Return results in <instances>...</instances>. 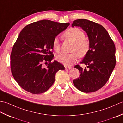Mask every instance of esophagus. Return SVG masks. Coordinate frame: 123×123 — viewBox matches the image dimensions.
Instances as JSON below:
<instances>
[{"label": "esophagus", "instance_id": "1", "mask_svg": "<svg viewBox=\"0 0 123 123\" xmlns=\"http://www.w3.org/2000/svg\"><path fill=\"white\" fill-rule=\"evenodd\" d=\"M65 68L66 70H69V69H71L72 68V67L71 66H65Z\"/></svg>", "mask_w": 123, "mask_h": 123}]
</instances>
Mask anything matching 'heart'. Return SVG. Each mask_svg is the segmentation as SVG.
<instances>
[{"label": "heart", "mask_w": 123, "mask_h": 123, "mask_svg": "<svg viewBox=\"0 0 123 123\" xmlns=\"http://www.w3.org/2000/svg\"><path fill=\"white\" fill-rule=\"evenodd\" d=\"M63 37L74 43L71 54H61L57 55L56 59L60 63L65 66H70L78 60L79 57L86 55L90 49V41L85 37L84 32L77 27H71L67 30ZM52 48L58 52L61 49V44L58 37H55L52 42Z\"/></svg>", "instance_id": "b5f03b06"}]
</instances>
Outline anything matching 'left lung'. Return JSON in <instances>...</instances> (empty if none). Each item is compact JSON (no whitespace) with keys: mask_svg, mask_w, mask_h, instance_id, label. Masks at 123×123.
<instances>
[{"mask_svg":"<svg viewBox=\"0 0 123 123\" xmlns=\"http://www.w3.org/2000/svg\"><path fill=\"white\" fill-rule=\"evenodd\" d=\"M72 26L81 27L87 33L90 44L88 52L80 62L87 67L75 66L79 70L80 75L73 80L74 85L82 92H95L105 86L115 68V44L107 30L98 23L79 19L73 21Z\"/></svg>","mask_w":123,"mask_h":123,"instance_id":"obj_1","label":"left lung"}]
</instances>
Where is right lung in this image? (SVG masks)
<instances>
[{
    "instance_id": "obj_1",
    "label": "right lung",
    "mask_w": 123,
    "mask_h": 123,
    "mask_svg": "<svg viewBox=\"0 0 123 123\" xmlns=\"http://www.w3.org/2000/svg\"><path fill=\"white\" fill-rule=\"evenodd\" d=\"M69 25L43 19L28 24L20 32L12 50L11 68L22 89L32 94L44 93L54 84L56 73L65 69L57 61L51 62L52 42ZM46 61L49 64L44 68L42 64Z\"/></svg>"
}]
</instances>
